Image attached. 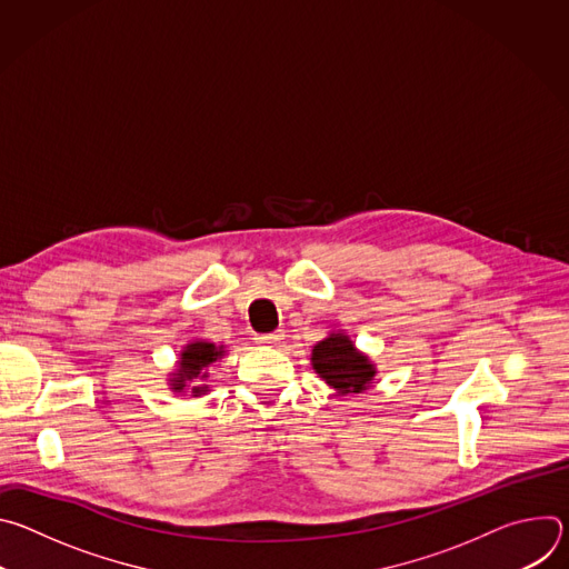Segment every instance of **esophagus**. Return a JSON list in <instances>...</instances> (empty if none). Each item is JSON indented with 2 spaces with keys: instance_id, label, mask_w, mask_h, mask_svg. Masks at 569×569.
Here are the masks:
<instances>
[{
  "instance_id": "1",
  "label": "esophagus",
  "mask_w": 569,
  "mask_h": 569,
  "mask_svg": "<svg viewBox=\"0 0 569 569\" xmlns=\"http://www.w3.org/2000/svg\"><path fill=\"white\" fill-rule=\"evenodd\" d=\"M254 340H257V345H263V347H272V345H277V342H281V340H283V331H274V333L257 336Z\"/></svg>"
}]
</instances>
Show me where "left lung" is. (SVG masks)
Listing matches in <instances>:
<instances>
[{
  "mask_svg": "<svg viewBox=\"0 0 569 569\" xmlns=\"http://www.w3.org/2000/svg\"><path fill=\"white\" fill-rule=\"evenodd\" d=\"M312 367L340 393H360L373 378V365L358 353L347 336H331L312 349Z\"/></svg>",
  "mask_w": 569,
  "mask_h": 569,
  "instance_id": "left-lung-1",
  "label": "left lung"
}]
</instances>
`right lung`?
Instances as JSON below:
<instances>
[{"label":"right lung","mask_w":569,"mask_h":569,"mask_svg":"<svg viewBox=\"0 0 569 569\" xmlns=\"http://www.w3.org/2000/svg\"><path fill=\"white\" fill-rule=\"evenodd\" d=\"M222 356V349H218L216 345L211 342H193L189 345L184 351H182V358H180V373H176V380H173V389L176 391H182L187 389V382H191L193 378L200 376V380L207 378L204 369H209L218 358ZM207 391V387H193V393H202Z\"/></svg>","instance_id":"add662e5"}]
</instances>
